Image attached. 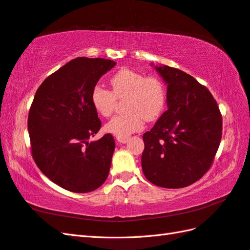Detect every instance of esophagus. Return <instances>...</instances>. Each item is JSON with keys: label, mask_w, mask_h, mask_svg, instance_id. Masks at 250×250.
Masks as SVG:
<instances>
[{"label": "esophagus", "mask_w": 250, "mask_h": 250, "mask_svg": "<svg viewBox=\"0 0 250 250\" xmlns=\"http://www.w3.org/2000/svg\"><path fill=\"white\" fill-rule=\"evenodd\" d=\"M117 141H118L120 144H125V143L129 142V137H117Z\"/></svg>", "instance_id": "34e87169"}]
</instances>
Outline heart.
Wrapping results in <instances>:
<instances>
[{"instance_id": "1", "label": "heart", "mask_w": 250, "mask_h": 250, "mask_svg": "<svg viewBox=\"0 0 250 250\" xmlns=\"http://www.w3.org/2000/svg\"><path fill=\"white\" fill-rule=\"evenodd\" d=\"M110 84L113 92L95 84L90 100L98 114L107 117L113 113L116 98L125 97L122 105L125 113L116 115L104 126L107 133L117 137H126L141 131L144 118L156 120L166 107V88L158 78L146 77L144 74L125 67L110 77Z\"/></svg>"}]
</instances>
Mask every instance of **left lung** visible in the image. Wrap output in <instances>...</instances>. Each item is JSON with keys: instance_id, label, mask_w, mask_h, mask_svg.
Instances as JSON below:
<instances>
[{"instance_id": "1", "label": "left lung", "mask_w": 250, "mask_h": 250, "mask_svg": "<svg viewBox=\"0 0 250 250\" xmlns=\"http://www.w3.org/2000/svg\"><path fill=\"white\" fill-rule=\"evenodd\" d=\"M150 65L167 86V110L143 135V173L159 187H187L208 171L218 150L220 111L208 90L189 74L163 64Z\"/></svg>"}]
</instances>
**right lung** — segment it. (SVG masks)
I'll return each instance as SVG.
<instances>
[{"label": "right lung", "mask_w": 250, "mask_h": 250, "mask_svg": "<svg viewBox=\"0 0 250 250\" xmlns=\"http://www.w3.org/2000/svg\"><path fill=\"white\" fill-rule=\"evenodd\" d=\"M115 65L101 58L73 59L42 83L31 105L28 130L36 166L72 192H91L108 176L115 141L110 134L88 141L101 128L90 94Z\"/></svg>", "instance_id": "1"}]
</instances>
